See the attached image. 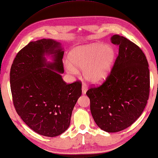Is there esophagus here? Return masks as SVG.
Masks as SVG:
<instances>
[{"instance_id": "1", "label": "esophagus", "mask_w": 158, "mask_h": 158, "mask_svg": "<svg viewBox=\"0 0 158 158\" xmlns=\"http://www.w3.org/2000/svg\"><path fill=\"white\" fill-rule=\"evenodd\" d=\"M87 86L86 84L83 83L82 85V94H85L86 92H87Z\"/></svg>"}]
</instances>
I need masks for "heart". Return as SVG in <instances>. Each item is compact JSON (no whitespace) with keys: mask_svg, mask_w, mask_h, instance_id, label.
I'll use <instances>...</instances> for the list:
<instances>
[{"mask_svg":"<svg viewBox=\"0 0 158 158\" xmlns=\"http://www.w3.org/2000/svg\"><path fill=\"white\" fill-rule=\"evenodd\" d=\"M70 64H66L67 70L77 74V69L83 70V75L94 84L104 82L108 78L116 59V50L112 46L95 43L73 48L68 55Z\"/></svg>","mask_w":158,"mask_h":158,"instance_id":"b5f03b06","label":"heart"}]
</instances>
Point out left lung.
<instances>
[{"label": "left lung", "instance_id": "8db88e82", "mask_svg": "<svg viewBox=\"0 0 158 158\" xmlns=\"http://www.w3.org/2000/svg\"><path fill=\"white\" fill-rule=\"evenodd\" d=\"M118 56L110 74L98 87L87 91L97 125L108 133L127 129L141 116L149 94V65L140 48L123 36L114 35Z\"/></svg>", "mask_w": 158, "mask_h": 158}]
</instances>
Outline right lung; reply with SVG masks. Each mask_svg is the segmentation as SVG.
<instances>
[{
    "mask_svg": "<svg viewBox=\"0 0 158 158\" xmlns=\"http://www.w3.org/2000/svg\"><path fill=\"white\" fill-rule=\"evenodd\" d=\"M64 52L54 40L33 41L17 53L10 68V89L17 114L30 129L46 137L67 130L81 96V83L67 84L62 78Z\"/></svg>",
    "mask_w": 158,
    "mask_h": 158,
    "instance_id": "obj_1",
    "label": "right lung"
}]
</instances>
